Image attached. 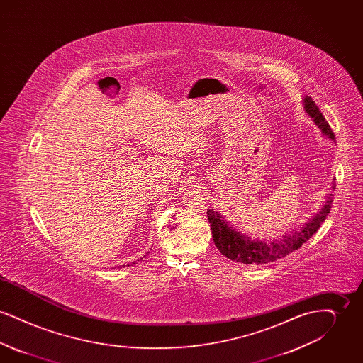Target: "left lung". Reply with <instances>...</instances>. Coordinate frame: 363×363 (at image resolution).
I'll list each match as a JSON object with an SVG mask.
<instances>
[{
	"label": "left lung",
	"instance_id": "left-lung-1",
	"mask_svg": "<svg viewBox=\"0 0 363 363\" xmlns=\"http://www.w3.org/2000/svg\"><path fill=\"white\" fill-rule=\"evenodd\" d=\"M305 108L306 113L315 122V125L323 130L325 136H329L330 140H335V133L332 132L328 122L325 121V117L314 104L311 98H305ZM333 189L336 185L333 184ZM332 196V194H330ZM332 197H328L325 206L321 208V211L313 216L308 223L298 228L291 234L284 235L283 238L274 242L252 241L249 237L242 235L241 233L235 231L233 227H228L223 218L212 211L208 209L207 216L211 230H212V238L215 242V246L219 249V252L225 256L227 259L247 264V265H262L268 262H274L277 259H283L287 255L293 253L294 250L299 249L305 242L311 238V235L320 228L321 223L325 220L327 215L332 207Z\"/></svg>",
	"mask_w": 363,
	"mask_h": 363
}]
</instances>
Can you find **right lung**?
Returning <instances> with one entry per match:
<instances>
[{
    "mask_svg": "<svg viewBox=\"0 0 363 363\" xmlns=\"http://www.w3.org/2000/svg\"><path fill=\"white\" fill-rule=\"evenodd\" d=\"M133 264H136V262H133ZM123 267H125V265H123ZM128 267H129V265H128Z\"/></svg>",
    "mask_w": 363,
    "mask_h": 363,
    "instance_id": "right-lung-1",
    "label": "right lung"
}]
</instances>
